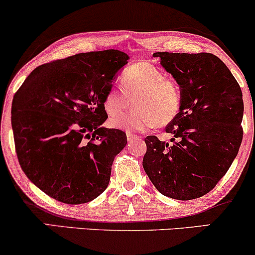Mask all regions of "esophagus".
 Wrapping results in <instances>:
<instances>
[{
    "label": "esophagus",
    "instance_id": "34e87169",
    "mask_svg": "<svg viewBox=\"0 0 255 255\" xmlns=\"http://www.w3.org/2000/svg\"><path fill=\"white\" fill-rule=\"evenodd\" d=\"M140 136L135 135V134H131V133H127V140L128 142H131L133 140H139Z\"/></svg>",
    "mask_w": 255,
    "mask_h": 255
}]
</instances>
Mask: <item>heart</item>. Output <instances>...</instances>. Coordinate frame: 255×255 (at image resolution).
I'll return each instance as SVG.
<instances>
[{
	"label": "heart",
	"instance_id": "1",
	"mask_svg": "<svg viewBox=\"0 0 255 255\" xmlns=\"http://www.w3.org/2000/svg\"><path fill=\"white\" fill-rule=\"evenodd\" d=\"M124 90L113 87L104 99L110 118H116L129 107L133 99L134 110L121 118L111 120V126L126 131H142L164 127L176 119L182 107V89L177 81L166 79L164 72L148 62L127 67L121 75Z\"/></svg>",
	"mask_w": 255,
	"mask_h": 255
}]
</instances>
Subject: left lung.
I'll return each instance as SVG.
<instances>
[{
	"instance_id": "obj_1",
	"label": "left lung",
	"mask_w": 255,
	"mask_h": 255,
	"mask_svg": "<svg viewBox=\"0 0 255 255\" xmlns=\"http://www.w3.org/2000/svg\"><path fill=\"white\" fill-rule=\"evenodd\" d=\"M182 89V107L166 126L170 142L146 136L142 166L157 191L177 200L207 194L238 156L244 99L227 66L209 52H154Z\"/></svg>"
}]
</instances>
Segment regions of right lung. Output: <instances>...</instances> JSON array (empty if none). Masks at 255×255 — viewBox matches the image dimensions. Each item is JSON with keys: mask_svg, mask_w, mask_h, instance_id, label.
Listing matches in <instances>:
<instances>
[{"mask_svg": "<svg viewBox=\"0 0 255 255\" xmlns=\"http://www.w3.org/2000/svg\"><path fill=\"white\" fill-rule=\"evenodd\" d=\"M129 56L91 51L42 64L11 104L20 166L40 191L61 203L85 204L107 189L125 131L103 127L104 99Z\"/></svg>", "mask_w": 255, "mask_h": 255, "instance_id": "add662e5", "label": "right lung"}]
</instances>
